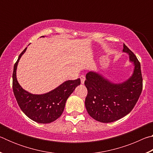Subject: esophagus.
I'll return each instance as SVG.
<instances>
[{"label":"esophagus","mask_w":153,"mask_h":153,"mask_svg":"<svg viewBox=\"0 0 153 153\" xmlns=\"http://www.w3.org/2000/svg\"><path fill=\"white\" fill-rule=\"evenodd\" d=\"M79 77H80V79H81V83L82 84H84L85 80H86V77H85L84 76H81Z\"/></svg>","instance_id":"obj_1"}]
</instances>
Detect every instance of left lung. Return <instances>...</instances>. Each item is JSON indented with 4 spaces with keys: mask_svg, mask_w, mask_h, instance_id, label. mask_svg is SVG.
I'll list each match as a JSON object with an SVG mask.
<instances>
[{
    "mask_svg": "<svg viewBox=\"0 0 153 153\" xmlns=\"http://www.w3.org/2000/svg\"><path fill=\"white\" fill-rule=\"evenodd\" d=\"M123 52L134 64L133 74L121 83H113L102 74L89 71L84 84L88 90L85 106L90 116L102 123H110L125 117L133 109L142 90L140 63L123 44Z\"/></svg>",
    "mask_w": 153,
    "mask_h": 153,
    "instance_id": "8db88e82",
    "label": "left lung"
}]
</instances>
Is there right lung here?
Segmentation results:
<instances>
[{
	"instance_id": "1",
	"label": "right lung",
	"mask_w": 153,
	"mask_h": 153,
	"mask_svg": "<svg viewBox=\"0 0 153 153\" xmlns=\"http://www.w3.org/2000/svg\"><path fill=\"white\" fill-rule=\"evenodd\" d=\"M45 37V36H42ZM27 47L20 54L13 73V90L22 111L31 120L39 123L55 121L63 113L67 98L80 84V79L67 80L51 91L42 94H33L20 86L16 76L18 63Z\"/></svg>"
}]
</instances>
